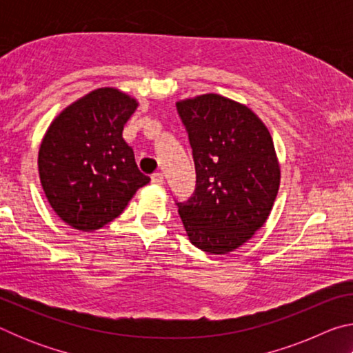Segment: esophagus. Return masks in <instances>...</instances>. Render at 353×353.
Wrapping results in <instances>:
<instances>
[{"label": "esophagus", "mask_w": 353, "mask_h": 353, "mask_svg": "<svg viewBox=\"0 0 353 353\" xmlns=\"http://www.w3.org/2000/svg\"><path fill=\"white\" fill-rule=\"evenodd\" d=\"M151 182H152L154 185H163L165 179H163L162 172H154V174L151 176Z\"/></svg>", "instance_id": "1"}]
</instances>
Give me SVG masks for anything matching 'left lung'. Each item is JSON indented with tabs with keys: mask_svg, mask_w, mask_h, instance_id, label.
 <instances>
[{
	"mask_svg": "<svg viewBox=\"0 0 353 353\" xmlns=\"http://www.w3.org/2000/svg\"><path fill=\"white\" fill-rule=\"evenodd\" d=\"M187 129L196 188L179 214L190 241L208 254L232 252L266 223L280 165L272 137L244 104L216 93L176 103Z\"/></svg>",
	"mask_w": 353,
	"mask_h": 353,
	"instance_id": "left-lung-1",
	"label": "left lung"
}]
</instances>
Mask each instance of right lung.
Here are the masks:
<instances>
[{
  "label": "right lung",
  "mask_w": 353,
  "mask_h": 353,
  "mask_svg": "<svg viewBox=\"0 0 353 353\" xmlns=\"http://www.w3.org/2000/svg\"><path fill=\"white\" fill-rule=\"evenodd\" d=\"M137 105L118 88H98L59 113L41 140L39 174L46 199L77 230H98L118 218L151 181L123 139Z\"/></svg>",
  "instance_id": "add662e5"
}]
</instances>
